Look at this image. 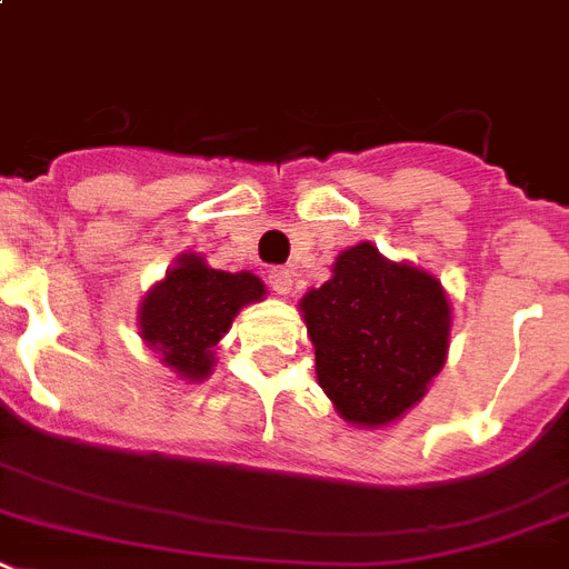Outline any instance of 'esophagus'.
<instances>
[{
	"label": "esophagus",
	"mask_w": 569,
	"mask_h": 569,
	"mask_svg": "<svg viewBox=\"0 0 569 569\" xmlns=\"http://www.w3.org/2000/svg\"><path fill=\"white\" fill-rule=\"evenodd\" d=\"M267 284H270V288H273L279 296H288L290 288H293L290 270H284V267H273V270L267 273Z\"/></svg>",
	"instance_id": "obj_1"
}]
</instances>
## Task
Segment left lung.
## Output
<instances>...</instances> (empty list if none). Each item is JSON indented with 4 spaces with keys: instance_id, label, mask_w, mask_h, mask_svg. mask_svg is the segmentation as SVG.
<instances>
[{
    "instance_id": "obj_1",
    "label": "left lung",
    "mask_w": 569,
    "mask_h": 569,
    "mask_svg": "<svg viewBox=\"0 0 569 569\" xmlns=\"http://www.w3.org/2000/svg\"><path fill=\"white\" fill-rule=\"evenodd\" d=\"M317 378L351 425L378 427L421 401L448 355L450 305L433 276L392 264L372 243L335 261L302 299Z\"/></svg>"
}]
</instances>
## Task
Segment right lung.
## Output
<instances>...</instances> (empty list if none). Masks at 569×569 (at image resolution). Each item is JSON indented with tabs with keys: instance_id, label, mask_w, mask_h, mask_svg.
<instances>
[{
	"instance_id": "obj_1",
	"label": "right lung",
	"mask_w": 569,
	"mask_h": 569,
	"mask_svg": "<svg viewBox=\"0 0 569 569\" xmlns=\"http://www.w3.org/2000/svg\"><path fill=\"white\" fill-rule=\"evenodd\" d=\"M264 284L252 273H223L203 258L182 256L166 281L144 296L139 326L150 349L182 378L203 380L211 369V349L229 331L243 305L258 302Z\"/></svg>"
}]
</instances>
